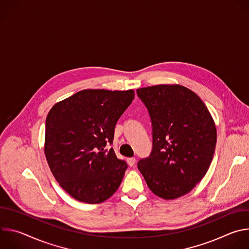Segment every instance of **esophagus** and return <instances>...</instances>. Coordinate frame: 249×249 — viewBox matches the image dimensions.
I'll return each instance as SVG.
<instances>
[{
	"instance_id": "obj_1",
	"label": "esophagus",
	"mask_w": 249,
	"mask_h": 249,
	"mask_svg": "<svg viewBox=\"0 0 249 249\" xmlns=\"http://www.w3.org/2000/svg\"><path fill=\"white\" fill-rule=\"evenodd\" d=\"M127 162L130 166H133L136 162V159L135 158H129V159H127Z\"/></svg>"
}]
</instances>
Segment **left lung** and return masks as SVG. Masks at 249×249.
Here are the masks:
<instances>
[{
  "instance_id": "8db88e82",
  "label": "left lung",
  "mask_w": 249,
  "mask_h": 249,
  "mask_svg": "<svg viewBox=\"0 0 249 249\" xmlns=\"http://www.w3.org/2000/svg\"><path fill=\"white\" fill-rule=\"evenodd\" d=\"M137 94L153 127V150L138 168L157 196L181 197L209 169L217 143L215 122L201 98L183 86L142 88Z\"/></svg>"
}]
</instances>
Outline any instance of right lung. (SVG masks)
Returning <instances> with one entry per match:
<instances>
[{
    "label": "right lung",
    "instance_id": "add662e5",
    "mask_svg": "<svg viewBox=\"0 0 249 249\" xmlns=\"http://www.w3.org/2000/svg\"><path fill=\"white\" fill-rule=\"evenodd\" d=\"M134 95L133 89H84L50 109L45 157L60 186L76 200L101 203L121 184L128 165L106 146Z\"/></svg>",
    "mask_w": 249,
    "mask_h": 249
}]
</instances>
